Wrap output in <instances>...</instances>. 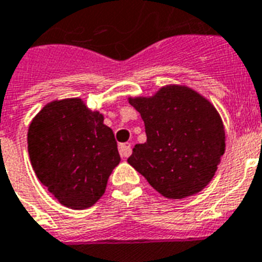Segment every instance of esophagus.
<instances>
[{"mask_svg": "<svg viewBox=\"0 0 262 262\" xmlns=\"http://www.w3.org/2000/svg\"><path fill=\"white\" fill-rule=\"evenodd\" d=\"M119 154L122 158H127L131 154V143L119 144Z\"/></svg>", "mask_w": 262, "mask_h": 262, "instance_id": "esophagus-1", "label": "esophagus"}]
</instances>
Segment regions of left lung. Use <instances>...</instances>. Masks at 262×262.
<instances>
[{
    "instance_id": "8db88e82",
    "label": "left lung",
    "mask_w": 262,
    "mask_h": 262,
    "mask_svg": "<svg viewBox=\"0 0 262 262\" xmlns=\"http://www.w3.org/2000/svg\"><path fill=\"white\" fill-rule=\"evenodd\" d=\"M146 128V143L127 159L166 198L200 193L217 171L225 129L217 110L195 91L163 87L152 97L129 99Z\"/></svg>"
}]
</instances>
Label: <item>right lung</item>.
I'll return each mask as SVG.
<instances>
[{
    "mask_svg": "<svg viewBox=\"0 0 262 262\" xmlns=\"http://www.w3.org/2000/svg\"><path fill=\"white\" fill-rule=\"evenodd\" d=\"M103 120L80 99H64L45 105L30 123L28 151L34 172L64 206H92L120 162L115 135Z\"/></svg>",
    "mask_w": 262,
    "mask_h": 262,
    "instance_id": "obj_1",
    "label": "right lung"
}]
</instances>
